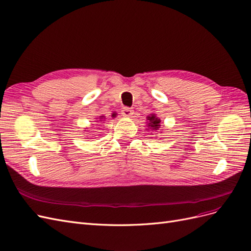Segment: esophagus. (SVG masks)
<instances>
[{
    "instance_id": "obj_1",
    "label": "esophagus",
    "mask_w": 251,
    "mask_h": 251,
    "mask_svg": "<svg viewBox=\"0 0 251 251\" xmlns=\"http://www.w3.org/2000/svg\"><path fill=\"white\" fill-rule=\"evenodd\" d=\"M134 111L130 108H124L123 111H121V114H123V116L125 117H131L133 115Z\"/></svg>"
}]
</instances>
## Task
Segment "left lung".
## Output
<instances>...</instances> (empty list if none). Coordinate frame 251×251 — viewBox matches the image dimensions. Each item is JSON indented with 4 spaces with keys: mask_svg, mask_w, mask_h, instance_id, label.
I'll return each mask as SVG.
<instances>
[{
    "mask_svg": "<svg viewBox=\"0 0 251 251\" xmlns=\"http://www.w3.org/2000/svg\"><path fill=\"white\" fill-rule=\"evenodd\" d=\"M148 119V127L151 128V130H158L160 127V123L161 120L159 119L155 114H151L150 116L147 117Z\"/></svg>",
    "mask_w": 251,
    "mask_h": 251,
    "instance_id": "obj_1",
    "label": "left lung"
}]
</instances>
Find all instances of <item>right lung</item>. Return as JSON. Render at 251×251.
Returning <instances> with one entry per match:
<instances>
[{
  "instance_id": "obj_1",
  "label": "right lung",
  "mask_w": 251,
  "mask_h": 251,
  "mask_svg": "<svg viewBox=\"0 0 251 251\" xmlns=\"http://www.w3.org/2000/svg\"><path fill=\"white\" fill-rule=\"evenodd\" d=\"M115 116H116V114L114 113L113 115H112V117H115ZM103 119H104V116H100V121H104ZM97 121H98V120H97Z\"/></svg>"
}]
</instances>
